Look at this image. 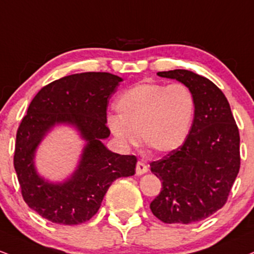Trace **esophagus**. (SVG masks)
<instances>
[{
	"label": "esophagus",
	"mask_w": 254,
	"mask_h": 254,
	"mask_svg": "<svg viewBox=\"0 0 254 254\" xmlns=\"http://www.w3.org/2000/svg\"><path fill=\"white\" fill-rule=\"evenodd\" d=\"M148 164L145 163V162L143 161H138L137 162V166H136V173L137 175H143V174H145L148 172Z\"/></svg>",
	"instance_id": "1"
}]
</instances>
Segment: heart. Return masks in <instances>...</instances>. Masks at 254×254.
Returning a JSON list of instances; mask_svg holds the SVG:
<instances>
[{"instance_id": "obj_1", "label": "heart", "mask_w": 254, "mask_h": 254, "mask_svg": "<svg viewBox=\"0 0 254 254\" xmlns=\"http://www.w3.org/2000/svg\"><path fill=\"white\" fill-rule=\"evenodd\" d=\"M118 116L106 127L125 149L142 142L157 154H169L185 144L193 127L196 102L181 82L167 85L143 81L124 91L116 102Z\"/></svg>"}]
</instances>
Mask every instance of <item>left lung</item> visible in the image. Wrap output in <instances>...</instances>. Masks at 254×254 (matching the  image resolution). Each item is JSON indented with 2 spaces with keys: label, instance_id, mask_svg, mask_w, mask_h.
I'll return each instance as SVG.
<instances>
[{
  "label": "left lung",
  "instance_id": "left-lung-1",
  "mask_svg": "<svg viewBox=\"0 0 254 254\" xmlns=\"http://www.w3.org/2000/svg\"><path fill=\"white\" fill-rule=\"evenodd\" d=\"M157 75L190 88L196 112L185 144L150 163L151 173L162 181L150 209L166 224H193L227 201L240 168L239 130L227 98L209 79L187 69Z\"/></svg>",
  "mask_w": 254,
  "mask_h": 254
}]
</instances>
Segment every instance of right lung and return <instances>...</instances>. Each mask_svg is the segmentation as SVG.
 Listing matches in <instances>:
<instances>
[{"mask_svg": "<svg viewBox=\"0 0 254 254\" xmlns=\"http://www.w3.org/2000/svg\"><path fill=\"white\" fill-rule=\"evenodd\" d=\"M123 79L106 72L67 75L46 85L29 104L16 133L14 167L23 200L54 224L79 225L99 209L111 183L135 174L137 158L109 150L103 139L109 98ZM58 125H68L85 140L76 170L61 183L38 175L35 155L39 143Z\"/></svg>", "mask_w": 254, "mask_h": 254, "instance_id": "1", "label": "right lung"}]
</instances>
